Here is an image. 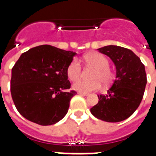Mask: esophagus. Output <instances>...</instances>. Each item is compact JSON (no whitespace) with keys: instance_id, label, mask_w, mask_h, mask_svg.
I'll return each mask as SVG.
<instances>
[{"instance_id":"34e87169","label":"esophagus","mask_w":156,"mask_h":156,"mask_svg":"<svg viewBox=\"0 0 156 156\" xmlns=\"http://www.w3.org/2000/svg\"><path fill=\"white\" fill-rule=\"evenodd\" d=\"M78 94L80 95H83V96H88V94H87V93H82V92H78Z\"/></svg>"}]
</instances>
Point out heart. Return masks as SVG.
I'll list each match as a JSON object with an SVG mask.
<instances>
[{
	"label": "heart",
	"mask_w": 156,
	"mask_h": 156,
	"mask_svg": "<svg viewBox=\"0 0 156 156\" xmlns=\"http://www.w3.org/2000/svg\"><path fill=\"white\" fill-rule=\"evenodd\" d=\"M86 63L95 68V71L92 75V81L78 80L75 82L73 87L75 90L82 93H89V92L98 90L101 87V83L104 85L109 84L114 79V73L109 68V61L104 55L98 52H93L86 55L84 57ZM82 73L81 65L77 59H73L67 68L68 78L75 81L79 78Z\"/></svg>",
	"instance_id": "obj_1"
}]
</instances>
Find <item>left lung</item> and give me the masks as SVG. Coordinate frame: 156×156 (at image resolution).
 <instances>
[{
    "instance_id": "obj_1",
    "label": "left lung",
    "mask_w": 156,
    "mask_h": 156,
    "mask_svg": "<svg viewBox=\"0 0 156 156\" xmlns=\"http://www.w3.org/2000/svg\"><path fill=\"white\" fill-rule=\"evenodd\" d=\"M98 51L115 62L116 78L107 94L98 95V104L90 111L100 120L120 122L133 115L140 105L147 83L144 65L128 48L110 45Z\"/></svg>"
}]
</instances>
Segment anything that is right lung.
I'll return each instance as SVG.
<instances>
[{
  "label": "right lung",
  "mask_w": 156,
  "mask_h": 156,
  "mask_svg": "<svg viewBox=\"0 0 156 156\" xmlns=\"http://www.w3.org/2000/svg\"><path fill=\"white\" fill-rule=\"evenodd\" d=\"M73 51L41 45L23 52L12 69L11 94L17 111L40 125H51L68 113L77 94L68 79L67 68Z\"/></svg>",
  "instance_id": "add662e5"
}]
</instances>
